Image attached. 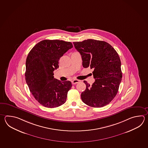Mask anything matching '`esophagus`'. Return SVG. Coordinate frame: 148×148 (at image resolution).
Segmentation results:
<instances>
[{"mask_svg": "<svg viewBox=\"0 0 148 148\" xmlns=\"http://www.w3.org/2000/svg\"><path fill=\"white\" fill-rule=\"evenodd\" d=\"M79 82V81L78 80V79H73L72 81V83L73 84H77V83H78Z\"/></svg>", "mask_w": 148, "mask_h": 148, "instance_id": "1", "label": "esophagus"}]
</instances>
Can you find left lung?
Listing matches in <instances>:
<instances>
[{"label": "left lung", "instance_id": "left-lung-1", "mask_svg": "<svg viewBox=\"0 0 148 148\" xmlns=\"http://www.w3.org/2000/svg\"><path fill=\"white\" fill-rule=\"evenodd\" d=\"M79 52L85 68L93 69L95 82L81 94L83 102L93 108H101L111 102L118 93L122 74L121 60L117 52L109 43L89 39L73 42Z\"/></svg>", "mask_w": 148, "mask_h": 148}]
</instances>
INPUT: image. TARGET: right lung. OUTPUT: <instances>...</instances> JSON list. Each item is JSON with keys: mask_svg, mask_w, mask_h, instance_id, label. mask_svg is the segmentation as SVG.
Segmentation results:
<instances>
[{"mask_svg": "<svg viewBox=\"0 0 148 148\" xmlns=\"http://www.w3.org/2000/svg\"><path fill=\"white\" fill-rule=\"evenodd\" d=\"M72 47L71 42L43 40L34 46L27 56L26 81L30 93L45 107H58L66 101L72 83L55 79L53 72L59 67L60 58Z\"/></svg>", "mask_w": 148, "mask_h": 148, "instance_id": "add662e5", "label": "right lung"}]
</instances>
